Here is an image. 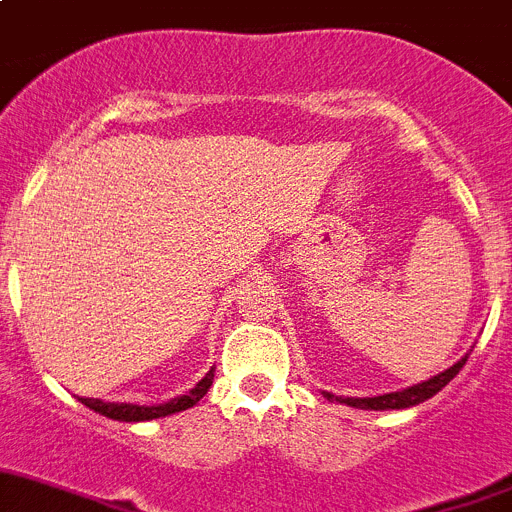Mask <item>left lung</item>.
<instances>
[{
    "label": "left lung",
    "instance_id": "8db88e82",
    "mask_svg": "<svg viewBox=\"0 0 512 512\" xmlns=\"http://www.w3.org/2000/svg\"><path fill=\"white\" fill-rule=\"evenodd\" d=\"M470 353L462 355L452 368L442 370V373L431 375L429 381H421L416 386L403 388V391H393V393H383V396H373V398H345V396H335L330 391H322V396L332 403H345V406H353V409H365V411H391V409H411V406H419L424 403L426 398L437 396L449 381H452L454 375L462 370V365L467 363Z\"/></svg>",
    "mask_w": 512,
    "mask_h": 512
}]
</instances>
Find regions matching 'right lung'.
<instances>
[{
    "instance_id": "right-lung-1",
    "label": "right lung",
    "mask_w": 512,
    "mask_h": 512,
    "mask_svg": "<svg viewBox=\"0 0 512 512\" xmlns=\"http://www.w3.org/2000/svg\"><path fill=\"white\" fill-rule=\"evenodd\" d=\"M213 378H215V368H210L208 373L195 383V388H190L187 393L182 396L170 398V401L157 403V406H137V403H111V401H101V398H83L78 396V401L83 406H88L91 411L96 414L106 416V419H114V421H152V419H162V416H170V414H180V411L192 409L200 398L208 393V388L213 386Z\"/></svg>"
}]
</instances>
